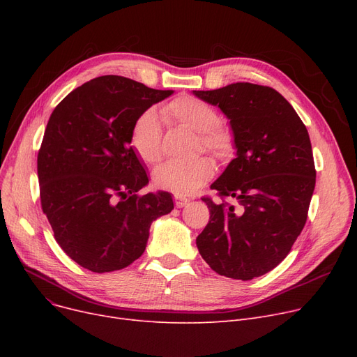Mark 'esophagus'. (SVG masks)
<instances>
[{
    "label": "esophagus",
    "mask_w": 357,
    "mask_h": 357,
    "mask_svg": "<svg viewBox=\"0 0 357 357\" xmlns=\"http://www.w3.org/2000/svg\"><path fill=\"white\" fill-rule=\"evenodd\" d=\"M188 204H190V199L175 195V205H176V208H183V207H186V205H188Z\"/></svg>",
    "instance_id": "1"
}]
</instances>
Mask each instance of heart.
Returning <instances> with one entry per match:
<instances>
[{"mask_svg":"<svg viewBox=\"0 0 357 357\" xmlns=\"http://www.w3.org/2000/svg\"><path fill=\"white\" fill-rule=\"evenodd\" d=\"M165 114L179 124L199 133L201 143L218 156L230 155L233 136L217 121V111L205 101L191 96H181L169 102ZM162 127L155 109H147L135 121L131 128V146L146 163H156L162 156ZM215 172V163L208 156L190 160H172L155 172V183L162 190L176 195H191L210 181Z\"/></svg>","mask_w":357,"mask_h":357,"instance_id":"b5f03b06","label":"heart"}]
</instances>
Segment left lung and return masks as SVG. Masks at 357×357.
<instances>
[{
  "label": "left lung",
  "mask_w": 357,
  "mask_h": 357,
  "mask_svg": "<svg viewBox=\"0 0 357 357\" xmlns=\"http://www.w3.org/2000/svg\"><path fill=\"white\" fill-rule=\"evenodd\" d=\"M192 92L230 120L236 158L211 188L238 204L202 198L211 215L197 237L198 252L218 275L261 276L287 257L305 226L315 188L307 127L269 86L236 82Z\"/></svg>",
  "instance_id": "1"
}]
</instances>
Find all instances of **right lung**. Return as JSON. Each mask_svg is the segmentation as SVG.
<instances>
[{"mask_svg": "<svg viewBox=\"0 0 357 357\" xmlns=\"http://www.w3.org/2000/svg\"><path fill=\"white\" fill-rule=\"evenodd\" d=\"M172 93L105 75L68 93L47 121L37 156L42 208L62 250L91 272L133 264L152 222L174 210L169 192L136 194L149 178L130 146L135 121Z\"/></svg>", "mask_w": 357, "mask_h": 357, "instance_id": "obj_1", "label": "right lung"}]
</instances>
